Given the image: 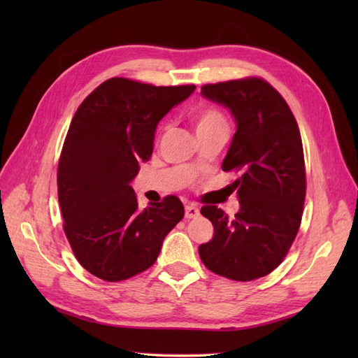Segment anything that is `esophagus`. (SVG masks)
Masks as SVG:
<instances>
[{
    "label": "esophagus",
    "mask_w": 358,
    "mask_h": 358,
    "mask_svg": "<svg viewBox=\"0 0 358 358\" xmlns=\"http://www.w3.org/2000/svg\"><path fill=\"white\" fill-rule=\"evenodd\" d=\"M185 215L186 218H195L200 215V209L194 206V204H186L185 206Z\"/></svg>",
    "instance_id": "1"
}]
</instances>
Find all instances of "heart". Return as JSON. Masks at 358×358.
<instances>
[{
	"label": "heart",
	"instance_id": "b5f03b06",
	"mask_svg": "<svg viewBox=\"0 0 358 358\" xmlns=\"http://www.w3.org/2000/svg\"><path fill=\"white\" fill-rule=\"evenodd\" d=\"M192 121L196 131H200V129H206V127L226 126L224 117L217 109H212V108H204V109L196 110L192 115Z\"/></svg>",
	"mask_w": 358,
	"mask_h": 358
}]
</instances>
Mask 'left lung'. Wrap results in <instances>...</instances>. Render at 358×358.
<instances>
[{
    "instance_id": "8db88e82",
    "label": "left lung",
    "mask_w": 358,
    "mask_h": 358,
    "mask_svg": "<svg viewBox=\"0 0 358 358\" xmlns=\"http://www.w3.org/2000/svg\"><path fill=\"white\" fill-rule=\"evenodd\" d=\"M201 95L229 109L237 131L223 171H238L240 210L231 220L217 206L201 208L214 237L200 245L204 266L218 275L250 281L283 262L301 223L306 173L299 124L269 83L232 80L201 87Z\"/></svg>"
}]
</instances>
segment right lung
Segmentation results:
<instances>
[{"label": "right lung", "instance_id": "1", "mask_svg": "<svg viewBox=\"0 0 358 358\" xmlns=\"http://www.w3.org/2000/svg\"><path fill=\"white\" fill-rule=\"evenodd\" d=\"M195 86L110 78L75 112L58 163L64 232L80 264L104 281L149 269L185 215L177 196L140 209L132 180L154 150L157 126Z\"/></svg>", "mask_w": 358, "mask_h": 358}]
</instances>
